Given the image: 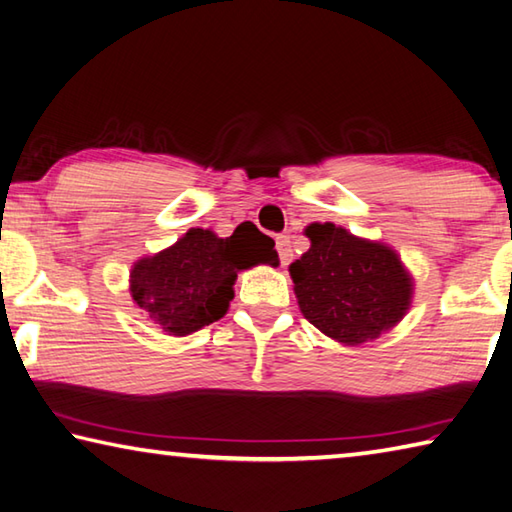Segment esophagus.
Masks as SVG:
<instances>
[{
  "label": "esophagus",
  "instance_id": "esophagus-1",
  "mask_svg": "<svg viewBox=\"0 0 512 512\" xmlns=\"http://www.w3.org/2000/svg\"><path fill=\"white\" fill-rule=\"evenodd\" d=\"M275 246H277V253H280L282 266H286L288 262H291V257H293L291 237H288V235H277V237H275Z\"/></svg>",
  "mask_w": 512,
  "mask_h": 512
}]
</instances>
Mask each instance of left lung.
Instances as JSON below:
<instances>
[{
	"instance_id": "1",
	"label": "left lung",
	"mask_w": 512,
	"mask_h": 512,
	"mask_svg": "<svg viewBox=\"0 0 512 512\" xmlns=\"http://www.w3.org/2000/svg\"><path fill=\"white\" fill-rule=\"evenodd\" d=\"M306 237L311 248L288 271L304 318L324 336L362 345L410 309V275L392 248L333 224H311Z\"/></svg>"
}]
</instances>
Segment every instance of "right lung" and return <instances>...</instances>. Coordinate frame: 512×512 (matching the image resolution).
<instances>
[{"instance_id":"obj_1","label":"right lung","mask_w":512,"mask_h":512,"mask_svg":"<svg viewBox=\"0 0 512 512\" xmlns=\"http://www.w3.org/2000/svg\"><path fill=\"white\" fill-rule=\"evenodd\" d=\"M255 264L277 266V250L253 224L239 226L226 239L192 228L132 268V297L170 336H188L224 318L237 273Z\"/></svg>"}]
</instances>
